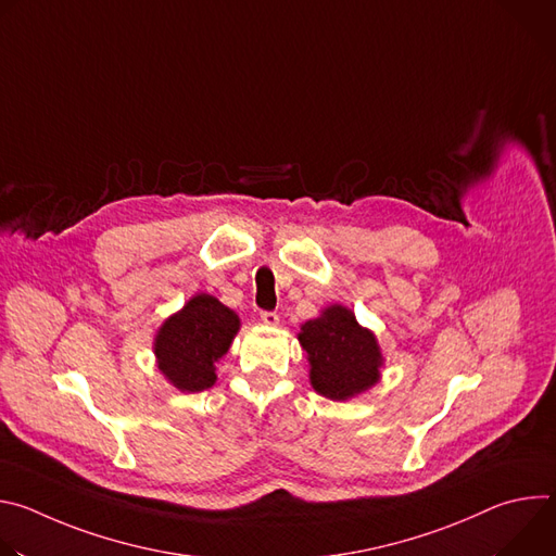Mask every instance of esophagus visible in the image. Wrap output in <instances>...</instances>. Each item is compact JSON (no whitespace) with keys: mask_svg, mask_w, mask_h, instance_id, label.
<instances>
[{"mask_svg":"<svg viewBox=\"0 0 556 556\" xmlns=\"http://www.w3.org/2000/svg\"><path fill=\"white\" fill-rule=\"evenodd\" d=\"M262 324L264 326H270V328H275V326H279V314L277 312H262Z\"/></svg>","mask_w":556,"mask_h":556,"instance_id":"obj_1","label":"esophagus"}]
</instances>
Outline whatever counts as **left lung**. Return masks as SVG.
I'll list each match as a JSON object with an SVG mask.
<instances>
[{
	"instance_id": "left-lung-1",
	"label": "left lung",
	"mask_w": 556,
	"mask_h": 556,
	"mask_svg": "<svg viewBox=\"0 0 556 556\" xmlns=\"http://www.w3.org/2000/svg\"><path fill=\"white\" fill-rule=\"evenodd\" d=\"M299 343L307 352L314 391L330 401L354 399L380 380L378 341L345 305H330L321 316L305 321Z\"/></svg>"
}]
</instances>
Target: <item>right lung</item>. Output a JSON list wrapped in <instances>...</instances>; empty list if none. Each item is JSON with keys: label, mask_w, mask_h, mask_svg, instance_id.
<instances>
[{"label": "right lung", "mask_w": 556, "mask_h": 556, "mask_svg": "<svg viewBox=\"0 0 556 556\" xmlns=\"http://www.w3.org/2000/svg\"><path fill=\"white\" fill-rule=\"evenodd\" d=\"M237 330L240 316L230 307L211 294H195L157 330V369L180 391H204L215 384V363L228 352Z\"/></svg>", "instance_id": "right-lung-1"}]
</instances>
